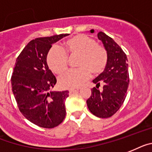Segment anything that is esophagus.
I'll return each instance as SVG.
<instances>
[{
    "label": "esophagus",
    "instance_id": "obj_1",
    "mask_svg": "<svg viewBox=\"0 0 152 152\" xmlns=\"http://www.w3.org/2000/svg\"><path fill=\"white\" fill-rule=\"evenodd\" d=\"M77 91H79V89H71V90H69L70 94H74V93H76Z\"/></svg>",
    "mask_w": 152,
    "mask_h": 152
}]
</instances>
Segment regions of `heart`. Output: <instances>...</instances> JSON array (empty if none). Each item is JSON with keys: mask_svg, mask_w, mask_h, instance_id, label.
Listing matches in <instances>:
<instances>
[{"mask_svg": "<svg viewBox=\"0 0 152 152\" xmlns=\"http://www.w3.org/2000/svg\"><path fill=\"white\" fill-rule=\"evenodd\" d=\"M77 56L76 69H70L58 77L59 86L65 89L80 86L90 78V74L98 76L104 72L107 64V52L95 39L86 35H78L66 41L65 51L53 45L47 55V63L55 73L63 72L68 65V56Z\"/></svg>", "mask_w": 152, "mask_h": 152, "instance_id": "obj_1", "label": "heart"}]
</instances>
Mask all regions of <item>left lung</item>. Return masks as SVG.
Masks as SVG:
<instances>
[{
	"mask_svg": "<svg viewBox=\"0 0 152 152\" xmlns=\"http://www.w3.org/2000/svg\"><path fill=\"white\" fill-rule=\"evenodd\" d=\"M90 32L94 33V29ZM97 37L107 52V64L104 72L93 80L96 87L91 90L86 104L96 117L107 118L120 109L125 100L129 85L128 65L126 54L112 38L102 31ZM100 84H103L101 91L98 90Z\"/></svg>",
	"mask_w": 152,
	"mask_h": 152,
	"instance_id": "1",
	"label": "left lung"
}]
</instances>
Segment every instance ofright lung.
<instances>
[{"label":"right lung","instance_id":"add662e5","mask_svg":"<svg viewBox=\"0 0 152 152\" xmlns=\"http://www.w3.org/2000/svg\"><path fill=\"white\" fill-rule=\"evenodd\" d=\"M68 34L37 38L24 48L15 62L11 86L19 110L31 123L44 128L59 125L66 117L69 91H52L56 78L47 64L53 43Z\"/></svg>","mask_w":152,"mask_h":152}]
</instances>
